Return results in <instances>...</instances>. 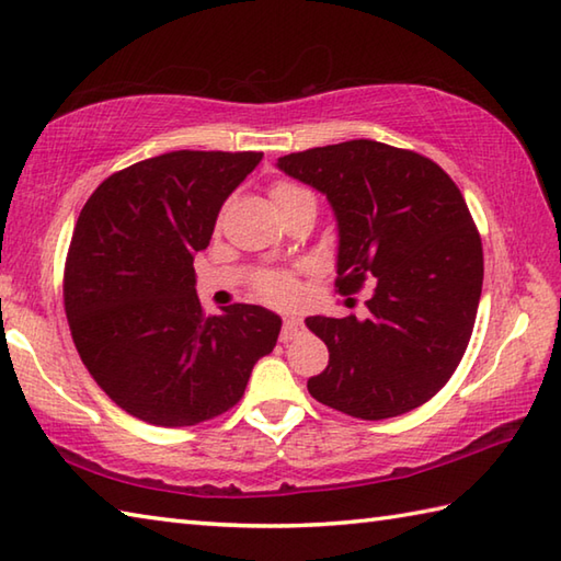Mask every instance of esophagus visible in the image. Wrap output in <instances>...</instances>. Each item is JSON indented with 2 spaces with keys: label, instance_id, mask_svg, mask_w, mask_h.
<instances>
[{
  "label": "esophagus",
  "instance_id": "1",
  "mask_svg": "<svg viewBox=\"0 0 561 561\" xmlns=\"http://www.w3.org/2000/svg\"><path fill=\"white\" fill-rule=\"evenodd\" d=\"M304 331H306V325H304V321H299V318H294V316H289V318H284V325H282V333H279V340H282V343H289V340H294V337H299V335H304Z\"/></svg>",
  "mask_w": 561,
  "mask_h": 561
}]
</instances>
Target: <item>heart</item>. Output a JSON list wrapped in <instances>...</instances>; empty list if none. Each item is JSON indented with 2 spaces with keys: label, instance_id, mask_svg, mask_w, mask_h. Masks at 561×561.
Returning a JSON list of instances; mask_svg holds the SVG:
<instances>
[{
  "label": "heart",
  "instance_id": "b5f03b06",
  "mask_svg": "<svg viewBox=\"0 0 561 561\" xmlns=\"http://www.w3.org/2000/svg\"><path fill=\"white\" fill-rule=\"evenodd\" d=\"M270 194H272L274 206H277V211H279V208L296 202V199H299V196L309 194V192L301 190V186H296V184H289V182H277L270 190ZM291 287H294V284H291V277H289L287 272L265 270V272H260L257 277H255L257 294H262V296H265V299H272V301L287 299V296L291 294Z\"/></svg>",
  "mask_w": 561,
  "mask_h": 561
}]
</instances>
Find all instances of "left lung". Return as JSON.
Segmentation results:
<instances>
[{
	"label": "left lung",
	"instance_id": "left-lung-1",
	"mask_svg": "<svg viewBox=\"0 0 561 561\" xmlns=\"http://www.w3.org/2000/svg\"><path fill=\"white\" fill-rule=\"evenodd\" d=\"M277 168L333 208L337 291L375 287L362 321L306 318L328 345L309 393L362 421L419 409L453 377L479 309L484 252L465 196L433 160L367 138L291 152Z\"/></svg>",
	"mask_w": 561,
	"mask_h": 561
}]
</instances>
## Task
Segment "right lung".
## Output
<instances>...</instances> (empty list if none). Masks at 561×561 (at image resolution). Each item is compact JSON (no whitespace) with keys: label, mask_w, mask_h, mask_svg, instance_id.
Masks as SVG:
<instances>
[{"label":"right lung","mask_w":561,"mask_h":561,"mask_svg":"<svg viewBox=\"0 0 561 561\" xmlns=\"http://www.w3.org/2000/svg\"><path fill=\"white\" fill-rule=\"evenodd\" d=\"M262 152L174 150L96 186L65 262L77 353L106 397L162 427L226 413L270 355L282 318L252 304L206 316L194 257Z\"/></svg>","instance_id":"right-lung-1"}]
</instances>
